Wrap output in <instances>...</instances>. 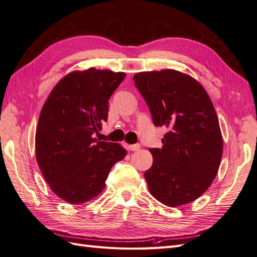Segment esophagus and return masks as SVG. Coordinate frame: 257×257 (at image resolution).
Here are the masks:
<instances>
[{
    "instance_id": "34e87169",
    "label": "esophagus",
    "mask_w": 257,
    "mask_h": 257,
    "mask_svg": "<svg viewBox=\"0 0 257 257\" xmlns=\"http://www.w3.org/2000/svg\"><path fill=\"white\" fill-rule=\"evenodd\" d=\"M128 148H130L131 151H138L139 149H141V145H138V144L131 145Z\"/></svg>"
}]
</instances>
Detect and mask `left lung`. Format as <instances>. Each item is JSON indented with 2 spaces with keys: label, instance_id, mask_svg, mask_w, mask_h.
Here are the masks:
<instances>
[{
  "label": "left lung",
  "instance_id": "8db88e82",
  "mask_svg": "<svg viewBox=\"0 0 257 257\" xmlns=\"http://www.w3.org/2000/svg\"><path fill=\"white\" fill-rule=\"evenodd\" d=\"M155 126L168 132L162 149H150L153 164L145 173L151 195L168 207L197 199L219 170L223 138L208 93L188 74L163 69L134 75Z\"/></svg>",
  "mask_w": 257,
  "mask_h": 257
}]
</instances>
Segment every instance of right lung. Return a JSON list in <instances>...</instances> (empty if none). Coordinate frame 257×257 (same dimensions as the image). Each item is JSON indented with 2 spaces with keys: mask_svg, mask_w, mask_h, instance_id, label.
<instances>
[{
  "mask_svg": "<svg viewBox=\"0 0 257 257\" xmlns=\"http://www.w3.org/2000/svg\"><path fill=\"white\" fill-rule=\"evenodd\" d=\"M125 73L91 67L64 76L52 89L38 119L36 161L58 197L84 204L105 188L111 167L126 150L99 142L94 133L108 118V100Z\"/></svg>",
  "mask_w": 257,
  "mask_h": 257,
  "instance_id": "1",
  "label": "right lung"
}]
</instances>
